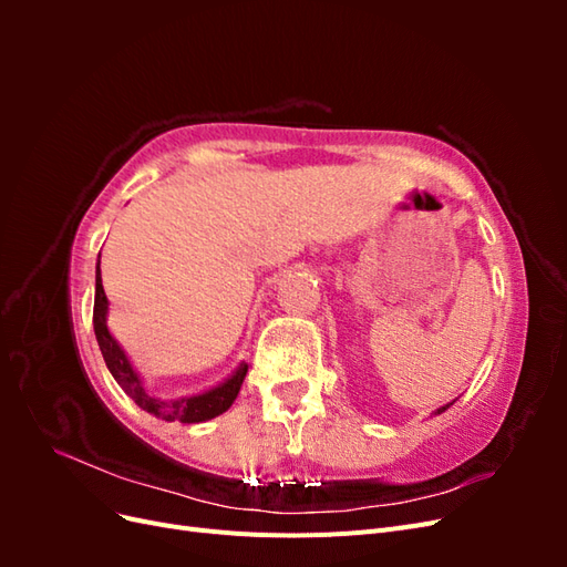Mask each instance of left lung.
<instances>
[{
	"instance_id": "obj_1",
	"label": "left lung",
	"mask_w": 567,
	"mask_h": 567,
	"mask_svg": "<svg viewBox=\"0 0 567 567\" xmlns=\"http://www.w3.org/2000/svg\"><path fill=\"white\" fill-rule=\"evenodd\" d=\"M450 404H452V402H450ZM450 404H444V406H440V409L435 411V414H442V411H444V409H450Z\"/></svg>"
}]
</instances>
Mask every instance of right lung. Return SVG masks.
Listing matches in <instances>:
<instances>
[{"mask_svg":"<svg viewBox=\"0 0 567 567\" xmlns=\"http://www.w3.org/2000/svg\"><path fill=\"white\" fill-rule=\"evenodd\" d=\"M101 260V252H99ZM106 315H109V298L104 293V286H101V269L96 265V293H94V333H96V342L99 350L104 354V362L109 367V371L113 373V379L117 381V385L125 390V394L136 402V406H142L148 414H153L156 419L163 421H179V423H200V421H210L234 404L238 390L244 385V379L248 373V364L238 367L225 383H219L217 388L200 392V394H192V398H158L146 390L142 375L134 371V367L130 364V359L125 354V350L117 346V340L111 336L109 326H106Z\"/></svg>","mask_w":567,"mask_h":567,"instance_id":"1","label":"right lung"}]
</instances>
